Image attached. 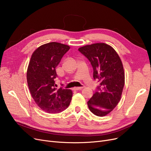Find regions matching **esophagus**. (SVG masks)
I'll return each instance as SVG.
<instances>
[{"instance_id":"obj_1","label":"esophagus","mask_w":151,"mask_h":151,"mask_svg":"<svg viewBox=\"0 0 151 151\" xmlns=\"http://www.w3.org/2000/svg\"><path fill=\"white\" fill-rule=\"evenodd\" d=\"M83 89V87H78V88H74V90L77 91V90H81V89Z\"/></svg>"}]
</instances>
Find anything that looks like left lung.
Wrapping results in <instances>:
<instances>
[{"mask_svg": "<svg viewBox=\"0 0 151 151\" xmlns=\"http://www.w3.org/2000/svg\"><path fill=\"white\" fill-rule=\"evenodd\" d=\"M88 59L93 68V78L99 86L88 102L90 111L104 116L119 103L125 84V74L121 59L111 46L106 43L86 45L78 49Z\"/></svg>", "mask_w": 151, "mask_h": 151, "instance_id": "8db88e82", "label": "left lung"}]
</instances>
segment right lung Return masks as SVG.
<instances>
[{"label":"right lung","mask_w":151,"mask_h":151,"mask_svg":"<svg viewBox=\"0 0 151 151\" xmlns=\"http://www.w3.org/2000/svg\"><path fill=\"white\" fill-rule=\"evenodd\" d=\"M69 49L68 45L51 42L38 47L31 57L27 70L29 89L36 104L49 113L65 110L71 101L72 91L57 89L55 83V68Z\"/></svg>","instance_id":"obj_1"}]
</instances>
